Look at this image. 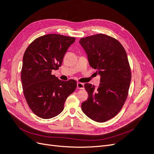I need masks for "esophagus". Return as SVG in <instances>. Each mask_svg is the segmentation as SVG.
<instances>
[{"label":"esophagus","instance_id":"34e87169","mask_svg":"<svg viewBox=\"0 0 154 154\" xmlns=\"http://www.w3.org/2000/svg\"><path fill=\"white\" fill-rule=\"evenodd\" d=\"M77 87L78 89H80V90H84V84L81 83V82H77Z\"/></svg>","mask_w":154,"mask_h":154}]
</instances>
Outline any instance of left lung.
<instances>
[{
    "mask_svg": "<svg viewBox=\"0 0 154 154\" xmlns=\"http://www.w3.org/2000/svg\"><path fill=\"white\" fill-rule=\"evenodd\" d=\"M79 43L90 65L100 76L97 88L84 84L88 98L82 110L91 120L105 122L120 112L128 95L131 72L127 53L116 39L103 34L81 38Z\"/></svg>",
    "mask_w": 154,
    "mask_h": 154,
    "instance_id": "obj_1",
    "label": "left lung"
}]
</instances>
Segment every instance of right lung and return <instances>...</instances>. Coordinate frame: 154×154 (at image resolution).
I'll return each mask as SVG.
<instances>
[{
    "label": "right lung",
    "instance_id": "right-lung-1",
    "mask_svg": "<svg viewBox=\"0 0 154 154\" xmlns=\"http://www.w3.org/2000/svg\"><path fill=\"white\" fill-rule=\"evenodd\" d=\"M75 40L60 34H47L34 39L23 54L21 81L24 97L39 117L57 116L67 97L77 88L73 79L62 81L51 73L61 66L64 54Z\"/></svg>",
    "mask_w": 154,
    "mask_h": 154
}]
</instances>
